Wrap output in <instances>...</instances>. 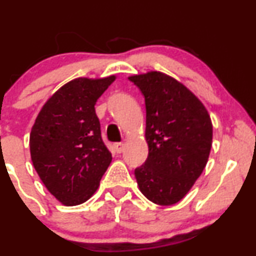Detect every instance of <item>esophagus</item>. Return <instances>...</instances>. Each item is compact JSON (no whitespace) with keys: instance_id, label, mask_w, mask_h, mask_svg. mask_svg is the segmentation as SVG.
Segmentation results:
<instances>
[{"instance_id":"esophagus-1","label":"esophagus","mask_w":256,"mask_h":256,"mask_svg":"<svg viewBox=\"0 0 256 256\" xmlns=\"http://www.w3.org/2000/svg\"><path fill=\"white\" fill-rule=\"evenodd\" d=\"M113 146H114V149H116V152H119V154L120 152H124V148H125L124 143H114Z\"/></svg>"}]
</instances>
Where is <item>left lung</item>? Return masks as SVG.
<instances>
[{"mask_svg": "<svg viewBox=\"0 0 256 256\" xmlns=\"http://www.w3.org/2000/svg\"><path fill=\"white\" fill-rule=\"evenodd\" d=\"M146 100L148 158L134 176L140 192L160 206L177 204L207 165L213 125L204 104L177 79L149 71L130 76Z\"/></svg>", "mask_w": 256, "mask_h": 256, "instance_id": "1", "label": "left lung"}]
</instances>
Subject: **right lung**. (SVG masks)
Returning <instances> with one entry per match:
<instances>
[{
  "label": "right lung",
  "mask_w": 256,
  "mask_h": 256,
  "mask_svg": "<svg viewBox=\"0 0 256 256\" xmlns=\"http://www.w3.org/2000/svg\"><path fill=\"white\" fill-rule=\"evenodd\" d=\"M116 78L68 82L46 100L32 126V164L49 192L64 206L88 201L112 162L95 104Z\"/></svg>",
  "instance_id": "right-lung-1"
}]
</instances>
